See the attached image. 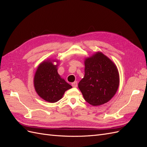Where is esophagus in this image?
<instances>
[{
    "label": "esophagus",
    "mask_w": 147,
    "mask_h": 147,
    "mask_svg": "<svg viewBox=\"0 0 147 147\" xmlns=\"http://www.w3.org/2000/svg\"><path fill=\"white\" fill-rule=\"evenodd\" d=\"M72 87H74V88L77 87V86H78L77 82H74V83H72Z\"/></svg>",
    "instance_id": "1"
}]
</instances>
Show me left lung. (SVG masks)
Here are the masks:
<instances>
[{
    "instance_id": "8db88e82",
    "label": "left lung",
    "mask_w": 147,
    "mask_h": 147,
    "mask_svg": "<svg viewBox=\"0 0 147 147\" xmlns=\"http://www.w3.org/2000/svg\"><path fill=\"white\" fill-rule=\"evenodd\" d=\"M84 76L78 83L84 100L92 105L109 101L117 91L119 74L116 65L100 52L84 61Z\"/></svg>"
}]
</instances>
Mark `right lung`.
I'll return each instance as SVG.
<instances>
[{
    "mask_svg": "<svg viewBox=\"0 0 147 147\" xmlns=\"http://www.w3.org/2000/svg\"><path fill=\"white\" fill-rule=\"evenodd\" d=\"M57 65L44 61L39 65L34 77V87L38 96L45 100L54 103L59 100L65 91L72 86L61 78L57 73Z\"/></svg>",
    "mask_w": 147,
    "mask_h": 147,
    "instance_id": "obj_1",
    "label": "right lung"
}]
</instances>
